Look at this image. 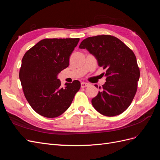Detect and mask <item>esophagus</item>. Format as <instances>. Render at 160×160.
<instances>
[{"label":"esophagus","instance_id":"34e87169","mask_svg":"<svg viewBox=\"0 0 160 160\" xmlns=\"http://www.w3.org/2000/svg\"><path fill=\"white\" fill-rule=\"evenodd\" d=\"M89 85V83H85V82H82V83H81V86L82 88H86V87H88Z\"/></svg>","mask_w":160,"mask_h":160}]
</instances>
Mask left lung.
Wrapping results in <instances>:
<instances>
[{"mask_svg": "<svg viewBox=\"0 0 160 160\" xmlns=\"http://www.w3.org/2000/svg\"><path fill=\"white\" fill-rule=\"evenodd\" d=\"M79 48L88 50L106 71V82L91 100L93 108L108 117L122 113L134 98L140 76L133 52L119 38L104 35L85 38Z\"/></svg>", "mask_w": 160, "mask_h": 160, "instance_id": "left-lung-1", "label": "left lung"}]
</instances>
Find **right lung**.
Instances as JSON below:
<instances>
[{"label":"right lung","mask_w":160,"mask_h":160,"mask_svg":"<svg viewBox=\"0 0 160 160\" xmlns=\"http://www.w3.org/2000/svg\"><path fill=\"white\" fill-rule=\"evenodd\" d=\"M79 41L76 38H45L26 52L19 72L25 98L37 113L53 118L63 113L81 88L79 81L62 87L57 75L69 65Z\"/></svg>","instance_id":"right-lung-1"}]
</instances>
